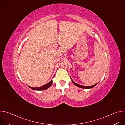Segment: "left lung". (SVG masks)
Returning a JSON list of instances; mask_svg holds the SVG:
<instances>
[{"mask_svg":"<svg viewBox=\"0 0 125 125\" xmlns=\"http://www.w3.org/2000/svg\"><path fill=\"white\" fill-rule=\"evenodd\" d=\"M71 80H72V82H73V83L75 85H76L77 86H78V87H80V88H93V87H94V86H95L96 84H97V83H96V84H94V85H92V86H83V85H80V84H77V83H75L72 80V79H71Z\"/></svg>","mask_w":125,"mask_h":125,"instance_id":"1","label":"left lung"}]
</instances>
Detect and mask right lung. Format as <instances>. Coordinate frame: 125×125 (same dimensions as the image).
Returning <instances> with one entry per match:
<instances>
[{"label":"right lung","instance_id":"add662e5","mask_svg":"<svg viewBox=\"0 0 125 125\" xmlns=\"http://www.w3.org/2000/svg\"><path fill=\"white\" fill-rule=\"evenodd\" d=\"M52 83V80H51L48 83H47V84H44L43 85V86H41V87H30L31 88L32 90H37V91H42V90H46V89L48 88V87H49L51 84Z\"/></svg>","mask_w":125,"mask_h":125}]
</instances>
